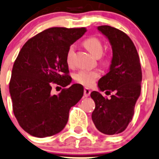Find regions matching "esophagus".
I'll return each mask as SVG.
<instances>
[{
	"mask_svg": "<svg viewBox=\"0 0 159 159\" xmlns=\"http://www.w3.org/2000/svg\"><path fill=\"white\" fill-rule=\"evenodd\" d=\"M91 91L89 89V88H85L84 90V96L86 97V98H88V97H89L90 94H91Z\"/></svg>",
	"mask_w": 159,
	"mask_h": 159,
	"instance_id": "34e87169",
	"label": "esophagus"
}]
</instances>
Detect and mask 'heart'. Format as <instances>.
Instances as JSON below:
<instances>
[{"mask_svg": "<svg viewBox=\"0 0 159 159\" xmlns=\"http://www.w3.org/2000/svg\"><path fill=\"white\" fill-rule=\"evenodd\" d=\"M84 45L87 49L95 56L96 58L101 57L103 52V46L101 40L95 36L88 38L84 40ZM75 53V46L71 45L68 47L66 52V62L71 66L73 62V56ZM100 76V72L97 70H86L82 69L78 71L74 75V79L76 82L84 85V86H91L95 82L98 77Z\"/></svg>", "mask_w": 159, "mask_h": 159, "instance_id": "obj_1", "label": "heart"}]
</instances>
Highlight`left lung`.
<instances>
[{"label": "left lung", "mask_w": 159, "mask_h": 159, "mask_svg": "<svg viewBox=\"0 0 159 159\" xmlns=\"http://www.w3.org/2000/svg\"><path fill=\"white\" fill-rule=\"evenodd\" d=\"M98 29L108 38L113 49L110 71L99 80L98 87L102 91L114 93L108 99L92 91L95 109L91 116L100 132L116 135L124 131L133 119L141 93V65L134 43L124 32L107 25Z\"/></svg>", "instance_id": "8db88e82"}]
</instances>
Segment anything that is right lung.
Instances as JSON below:
<instances>
[{
	"label": "right lung",
	"instance_id": "1",
	"mask_svg": "<svg viewBox=\"0 0 159 159\" xmlns=\"http://www.w3.org/2000/svg\"><path fill=\"white\" fill-rule=\"evenodd\" d=\"M86 29L52 27L23 45L13 64L9 89L13 111L20 126L31 136L43 138L61 132L69 110L82 98L84 88L75 84L52 93L56 84L71 83L66 56L71 45Z\"/></svg>",
	"mask_w": 159,
	"mask_h": 159
}]
</instances>
